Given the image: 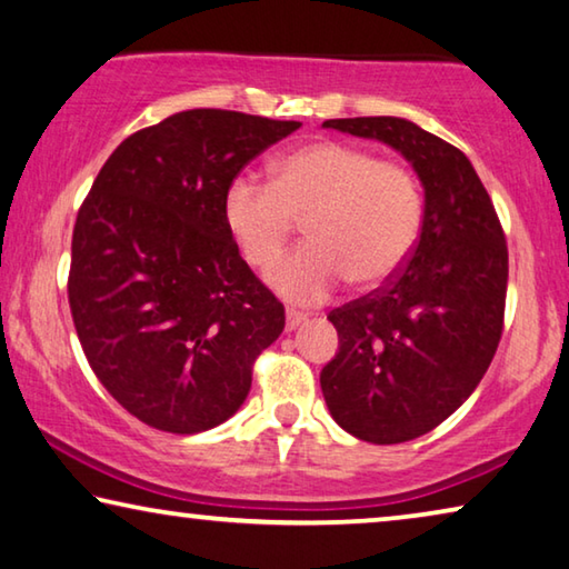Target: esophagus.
Listing matches in <instances>:
<instances>
[{"mask_svg":"<svg viewBox=\"0 0 569 569\" xmlns=\"http://www.w3.org/2000/svg\"><path fill=\"white\" fill-rule=\"evenodd\" d=\"M309 321L303 317V313H296V311H286V331H296V329H301L303 323Z\"/></svg>","mask_w":569,"mask_h":569,"instance_id":"obj_1","label":"esophagus"}]
</instances>
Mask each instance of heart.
Masks as SVG:
<instances>
[{"label":"heart","instance_id":"obj_1","mask_svg":"<svg viewBox=\"0 0 569 569\" xmlns=\"http://www.w3.org/2000/svg\"><path fill=\"white\" fill-rule=\"evenodd\" d=\"M426 202L418 177L398 161L345 141H313L270 167V184L236 177L224 189L222 220L240 256L268 268L281 256L296 220L306 246L268 273L286 301L317 306L349 278L372 291L408 263L422 232Z\"/></svg>","mask_w":569,"mask_h":569}]
</instances>
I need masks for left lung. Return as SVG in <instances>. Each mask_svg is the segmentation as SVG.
Listing matches in <instances>:
<instances>
[{
	"instance_id": "8db88e82",
	"label": "left lung",
	"mask_w": 569,
	"mask_h": 569,
	"mask_svg": "<svg viewBox=\"0 0 569 569\" xmlns=\"http://www.w3.org/2000/svg\"><path fill=\"white\" fill-rule=\"evenodd\" d=\"M323 126L400 151L426 189L410 260L387 286L329 313L339 351L321 369L341 428L367 443H405L461 408L491 365L507 303V238L461 149L395 116Z\"/></svg>"
}]
</instances>
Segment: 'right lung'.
<instances>
[{
  "mask_svg": "<svg viewBox=\"0 0 569 569\" xmlns=\"http://www.w3.org/2000/svg\"><path fill=\"white\" fill-rule=\"evenodd\" d=\"M299 121L192 108L121 141L80 204L68 301L86 359L147 426L192 436L236 415L283 303L240 258L224 189Z\"/></svg>",
  "mask_w": 569,
  "mask_h": 569,
  "instance_id": "right-lung-1",
  "label": "right lung"
}]
</instances>
